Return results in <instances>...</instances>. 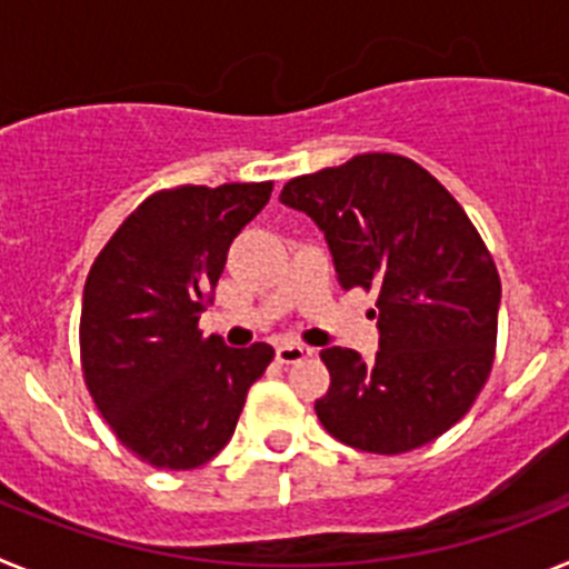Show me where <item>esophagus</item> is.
Masks as SVG:
<instances>
[{
  "mask_svg": "<svg viewBox=\"0 0 569 569\" xmlns=\"http://www.w3.org/2000/svg\"><path fill=\"white\" fill-rule=\"evenodd\" d=\"M313 353L308 345H299V341H281L279 347H276V359L281 361V365H296V361L308 359V356Z\"/></svg>",
  "mask_w": 569,
  "mask_h": 569,
  "instance_id": "obj_1",
  "label": "esophagus"
}]
</instances>
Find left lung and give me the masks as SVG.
<instances>
[{
	"instance_id": "8db88e82",
	"label": "left lung",
	"mask_w": 569,
	"mask_h": 569,
	"mask_svg": "<svg viewBox=\"0 0 569 569\" xmlns=\"http://www.w3.org/2000/svg\"><path fill=\"white\" fill-rule=\"evenodd\" d=\"M279 199L319 224L341 288L379 293L370 365L347 347L321 350L325 430L381 456L439 439L470 410L496 356L501 281L479 230L436 176L396 153L296 176Z\"/></svg>"
}]
</instances>
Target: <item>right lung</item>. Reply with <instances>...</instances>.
Masks as SVG:
<instances>
[{
	"label": "right lung",
	"instance_id": "right-lung-1",
	"mask_svg": "<svg viewBox=\"0 0 569 569\" xmlns=\"http://www.w3.org/2000/svg\"><path fill=\"white\" fill-rule=\"evenodd\" d=\"M273 182L182 184L148 196L119 224L84 281L79 353L99 413L150 467L193 470L230 441L273 347L204 339L230 241Z\"/></svg>",
	"mask_w": 569,
	"mask_h": 569
}]
</instances>
